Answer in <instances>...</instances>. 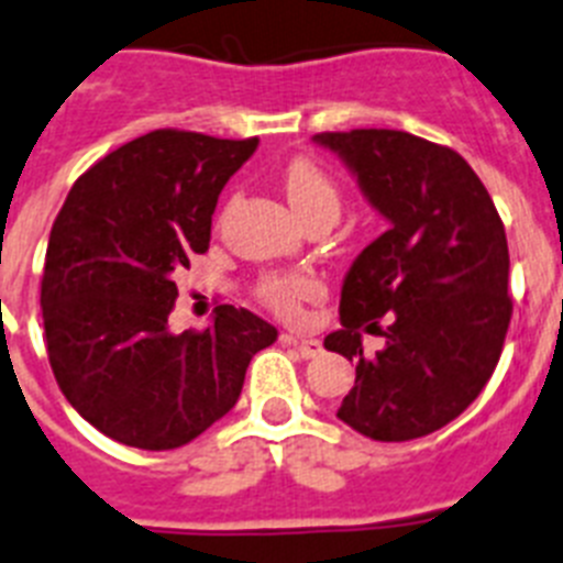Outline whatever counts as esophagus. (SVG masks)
<instances>
[{
	"instance_id": "34e87169",
	"label": "esophagus",
	"mask_w": 563,
	"mask_h": 563,
	"mask_svg": "<svg viewBox=\"0 0 563 563\" xmlns=\"http://www.w3.org/2000/svg\"><path fill=\"white\" fill-rule=\"evenodd\" d=\"M283 342L286 345H295L300 351V356L311 360V356H320L322 354V342L314 340V336H300V334H283Z\"/></svg>"
}]
</instances>
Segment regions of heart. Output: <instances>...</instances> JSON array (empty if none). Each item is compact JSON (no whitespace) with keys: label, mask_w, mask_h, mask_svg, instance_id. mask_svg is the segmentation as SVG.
Instances as JSON below:
<instances>
[{"label":"heart","mask_w":563,"mask_h":563,"mask_svg":"<svg viewBox=\"0 0 563 563\" xmlns=\"http://www.w3.org/2000/svg\"><path fill=\"white\" fill-rule=\"evenodd\" d=\"M288 203L295 207L297 218H309L314 212H340V192L329 173L311 158H295L283 173ZM320 288L317 280L306 275H266L261 280V297L280 314H295L302 300L314 297Z\"/></svg>","instance_id":"obj_1"}]
</instances>
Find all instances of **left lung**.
<instances>
[{
  "label": "left lung",
  "mask_w": 563,
  "mask_h": 563,
  "mask_svg": "<svg viewBox=\"0 0 563 563\" xmlns=\"http://www.w3.org/2000/svg\"><path fill=\"white\" fill-rule=\"evenodd\" d=\"M311 141L345 164L388 221L351 263L342 329L325 336V349L356 363L336 417L376 442L428 437L482 394L501 356L512 314L505 223L471 164L448 146L402 130ZM385 313L386 349L368 357L362 332Z\"/></svg>",
  "instance_id": "obj_1"
}]
</instances>
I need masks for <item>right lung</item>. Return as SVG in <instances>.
Returning a JSON list of instances; mask_svg holds the SVG:
<instances>
[{
	"label": "right lung",
	"instance_id": "obj_1",
	"mask_svg": "<svg viewBox=\"0 0 563 563\" xmlns=\"http://www.w3.org/2000/svg\"><path fill=\"white\" fill-rule=\"evenodd\" d=\"M257 150L155 130L73 184L42 275L51 368L104 437L173 451L227 417L252 356L277 340L263 317L218 306L207 331H169L175 272L209 249L218 195Z\"/></svg>",
	"mask_w": 563,
	"mask_h": 563
}]
</instances>
